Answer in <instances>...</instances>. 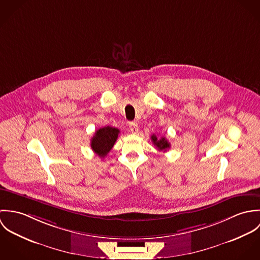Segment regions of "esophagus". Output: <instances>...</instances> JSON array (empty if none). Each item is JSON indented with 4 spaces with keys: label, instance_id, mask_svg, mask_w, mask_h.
<instances>
[{
    "label": "esophagus",
    "instance_id": "esophagus-1",
    "mask_svg": "<svg viewBox=\"0 0 260 260\" xmlns=\"http://www.w3.org/2000/svg\"><path fill=\"white\" fill-rule=\"evenodd\" d=\"M129 128H130V131L133 133V134H137L139 129H138V126L136 123H130L129 125Z\"/></svg>",
    "mask_w": 260,
    "mask_h": 260
}]
</instances>
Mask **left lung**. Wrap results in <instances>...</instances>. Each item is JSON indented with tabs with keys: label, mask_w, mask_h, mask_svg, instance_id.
I'll return each mask as SVG.
<instances>
[{
	"label": "left lung",
	"mask_w": 260,
	"mask_h": 260,
	"mask_svg": "<svg viewBox=\"0 0 260 260\" xmlns=\"http://www.w3.org/2000/svg\"><path fill=\"white\" fill-rule=\"evenodd\" d=\"M151 140H152L153 144L156 146V148L158 149L159 151L166 152L168 149L170 148V143L166 140L165 137L157 138V136L155 134H153L151 136Z\"/></svg>",
	"instance_id": "1"
}]
</instances>
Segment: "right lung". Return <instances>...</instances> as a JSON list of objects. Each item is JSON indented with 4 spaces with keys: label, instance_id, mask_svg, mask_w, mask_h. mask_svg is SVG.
Here are the masks:
<instances>
[{
    "label": "right lung",
    "instance_id": "right-lung-1",
    "mask_svg": "<svg viewBox=\"0 0 260 260\" xmlns=\"http://www.w3.org/2000/svg\"><path fill=\"white\" fill-rule=\"evenodd\" d=\"M119 133V129L110 126L98 129L91 139V148L99 157L104 158L114 146Z\"/></svg>",
    "mask_w": 260,
    "mask_h": 260
}]
</instances>
